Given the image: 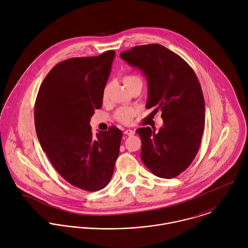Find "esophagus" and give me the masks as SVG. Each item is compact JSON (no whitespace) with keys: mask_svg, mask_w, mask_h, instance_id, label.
Segmentation results:
<instances>
[{"mask_svg":"<svg viewBox=\"0 0 248 248\" xmlns=\"http://www.w3.org/2000/svg\"><path fill=\"white\" fill-rule=\"evenodd\" d=\"M124 134L131 137V136H134V135H135V131H133V130H131V129H127V130H125Z\"/></svg>","mask_w":248,"mask_h":248,"instance_id":"1","label":"esophagus"}]
</instances>
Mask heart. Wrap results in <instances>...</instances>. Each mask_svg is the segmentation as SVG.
Returning <instances> with one entry per match:
<instances>
[{
    "instance_id": "b5f03b06",
    "label": "heart",
    "mask_w": 248,
    "mask_h": 248,
    "mask_svg": "<svg viewBox=\"0 0 248 248\" xmlns=\"http://www.w3.org/2000/svg\"><path fill=\"white\" fill-rule=\"evenodd\" d=\"M122 82L130 92H133L135 90H140L141 91L143 83H144V78H143V76L140 73L133 72V73L125 74L122 77ZM111 90H112V83L108 82L106 85L104 86L103 91H102V101H103V103L107 104L108 102ZM136 114H137V109L136 108H129V107H122V108H120L116 110L115 118L123 124H131L134 121V118H135Z\"/></svg>"
}]
</instances>
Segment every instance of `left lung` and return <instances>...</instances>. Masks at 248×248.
Segmentation results:
<instances>
[{
  "instance_id": "8db88e82",
  "label": "left lung",
  "mask_w": 248,
  "mask_h": 248,
  "mask_svg": "<svg viewBox=\"0 0 248 248\" xmlns=\"http://www.w3.org/2000/svg\"><path fill=\"white\" fill-rule=\"evenodd\" d=\"M120 57L146 75V108L160 109L163 119L158 132L137 130L141 160L156 177H176L194 160L203 134L205 104L199 79L179 55L159 44L134 46Z\"/></svg>"
}]
</instances>
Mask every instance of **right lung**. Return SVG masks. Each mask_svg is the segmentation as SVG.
<instances>
[{
    "mask_svg": "<svg viewBox=\"0 0 248 248\" xmlns=\"http://www.w3.org/2000/svg\"><path fill=\"white\" fill-rule=\"evenodd\" d=\"M114 50L57 64L44 79L34 107L36 134L58 174L71 185L94 192L114 170L122 132L111 126L93 135L90 121L102 106Z\"/></svg>",
    "mask_w": 248,
    "mask_h": 248,
    "instance_id": "obj_1",
    "label": "right lung"
}]
</instances>
